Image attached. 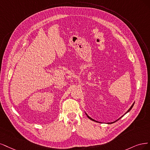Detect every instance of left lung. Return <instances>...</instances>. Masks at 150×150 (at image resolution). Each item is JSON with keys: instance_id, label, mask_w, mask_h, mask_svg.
Here are the masks:
<instances>
[{"instance_id": "1", "label": "left lung", "mask_w": 150, "mask_h": 150, "mask_svg": "<svg viewBox=\"0 0 150 150\" xmlns=\"http://www.w3.org/2000/svg\"><path fill=\"white\" fill-rule=\"evenodd\" d=\"M134 103H133V105H132V106H131V107H130V108H129V110H128V111H127V112H126V113H125V114H124V115H125V114H127V113H128V112H129V111H130V110H132V108H133V105H134ZM86 116H87V117H88V118H89V119H90V120H92V121H94V122H96V121H95V120H93V118H90V117H89V116H88V115H87V114H86ZM123 116H122V117H123ZM122 117H120V118H118V120H120V118H122ZM117 120H116V121H115V122H117ZM114 122H112V123H114Z\"/></svg>"}]
</instances>
